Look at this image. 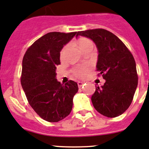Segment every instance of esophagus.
<instances>
[{"label":"esophagus","mask_w":149,"mask_h":149,"mask_svg":"<svg viewBox=\"0 0 149 149\" xmlns=\"http://www.w3.org/2000/svg\"><path fill=\"white\" fill-rule=\"evenodd\" d=\"M84 82H81V81H78V82H77V85H78L79 88L82 87V86H84Z\"/></svg>","instance_id":"1"}]
</instances>
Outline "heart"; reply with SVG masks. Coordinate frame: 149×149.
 Instances as JSON below:
<instances>
[{
	"label": "heart",
	"mask_w": 149,
	"mask_h": 149,
	"mask_svg": "<svg viewBox=\"0 0 149 149\" xmlns=\"http://www.w3.org/2000/svg\"><path fill=\"white\" fill-rule=\"evenodd\" d=\"M78 47L82 51L84 48L89 47V46H93V42H91L89 39H85V38H83L81 39L78 41ZM65 50L66 48H64L61 51V54H60V56L61 57H63L64 56V54L65 52ZM89 69V67L88 65H78V66H76L75 68H74L72 69V73L75 77H78V78H84L86 77V74H87V72Z\"/></svg>",
	"instance_id": "b5f03b06"
}]
</instances>
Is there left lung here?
I'll return each mask as SVG.
<instances>
[{
    "label": "left lung",
    "instance_id": "left-lung-1",
    "mask_svg": "<svg viewBox=\"0 0 149 149\" xmlns=\"http://www.w3.org/2000/svg\"><path fill=\"white\" fill-rule=\"evenodd\" d=\"M92 39L98 49L96 70L105 83L95 86L92 102L98 113L109 118L122 115L132 102L137 87L136 63L132 54L116 36L104 29L77 32Z\"/></svg>",
    "mask_w": 149,
    "mask_h": 149
}]
</instances>
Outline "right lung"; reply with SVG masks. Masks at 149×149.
Returning a JSON list of instances; mask_svg holds the SVG:
<instances>
[{"mask_svg":"<svg viewBox=\"0 0 149 149\" xmlns=\"http://www.w3.org/2000/svg\"><path fill=\"white\" fill-rule=\"evenodd\" d=\"M77 32H51L30 46L22 61L21 83L29 104L44 120L57 122L69 115L73 98L78 91L77 83L65 85L56 80V65L60 51Z\"/></svg>","mask_w":149,"mask_h":149,"instance_id":"obj_1","label":"right lung"}]
</instances>
